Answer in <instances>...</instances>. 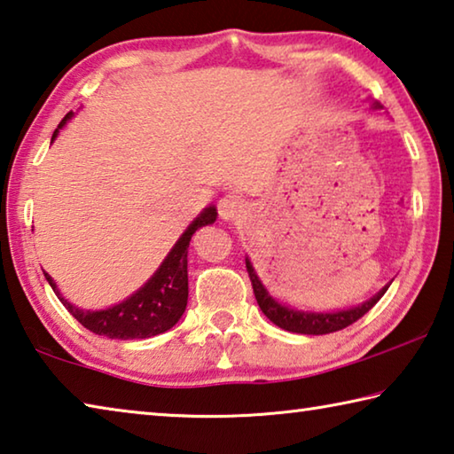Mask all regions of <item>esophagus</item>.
<instances>
[{
	"label": "esophagus",
	"mask_w": 454,
	"mask_h": 454,
	"mask_svg": "<svg viewBox=\"0 0 454 454\" xmlns=\"http://www.w3.org/2000/svg\"><path fill=\"white\" fill-rule=\"evenodd\" d=\"M218 212L220 216L224 220H234V218H240L242 214L246 212V202L240 194H234V192H230L224 198L220 200L218 204Z\"/></svg>",
	"instance_id": "34e87169"
}]
</instances>
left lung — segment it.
Segmentation results:
<instances>
[{"instance_id": "left-lung-1", "label": "left lung", "mask_w": 454, "mask_h": 454, "mask_svg": "<svg viewBox=\"0 0 454 454\" xmlns=\"http://www.w3.org/2000/svg\"><path fill=\"white\" fill-rule=\"evenodd\" d=\"M376 107H379V104H376ZM246 270H248L252 288H254L256 302L260 306V310L266 314V318H270V322H274L276 326L296 334H330V333H336V330L350 326L352 322L363 318L364 314L380 301L384 292H387L390 286V284H387L379 294H374L371 301H366L360 306H355V309L340 310V312H302V310L288 309V306H282L280 302H276L274 298L268 294L264 284L260 282L248 258H246Z\"/></svg>"}]
</instances>
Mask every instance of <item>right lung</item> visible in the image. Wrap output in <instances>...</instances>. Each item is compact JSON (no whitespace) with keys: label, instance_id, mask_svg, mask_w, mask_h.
<instances>
[{"label":"right lung","instance_id":"right-lung-1","mask_svg":"<svg viewBox=\"0 0 454 454\" xmlns=\"http://www.w3.org/2000/svg\"><path fill=\"white\" fill-rule=\"evenodd\" d=\"M72 118V112L66 114V118L59 121L56 132L51 136V142L56 140L59 129L66 126V121ZM218 212L214 206L204 208V212L192 222L186 228V232L180 236V240L174 244L170 254L152 278L144 284V286L126 298L124 302H120L112 309L106 310H80L70 304L66 298H61L58 292L56 282L51 280L48 272H43L45 280L50 282V286L56 292L61 304L66 306L67 312L80 322L83 328H88L90 333L107 336V338H118V340H132V338H150L156 334H162L166 330H170L176 322L182 318L184 310L188 304V246L192 240V234L198 228L214 224Z\"/></svg>","mask_w":454,"mask_h":454}]
</instances>
